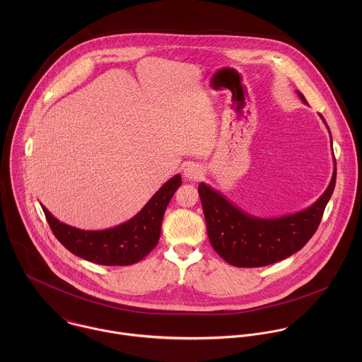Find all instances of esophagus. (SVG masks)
Instances as JSON below:
<instances>
[{
  "label": "esophagus",
  "instance_id": "1",
  "mask_svg": "<svg viewBox=\"0 0 362 362\" xmlns=\"http://www.w3.org/2000/svg\"><path fill=\"white\" fill-rule=\"evenodd\" d=\"M202 174H204V171H202L201 165H198L195 163H189L184 167V177L187 180H192V181L199 180L202 177Z\"/></svg>",
  "mask_w": 362,
  "mask_h": 362
}]
</instances>
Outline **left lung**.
<instances>
[{
	"label": "left lung",
	"mask_w": 362,
	"mask_h": 362,
	"mask_svg": "<svg viewBox=\"0 0 362 362\" xmlns=\"http://www.w3.org/2000/svg\"><path fill=\"white\" fill-rule=\"evenodd\" d=\"M300 99L307 103L303 93ZM322 117V115H320ZM326 124L325 118L322 117ZM336 185V160L332 181L308 209L277 218H260L234 206L220 192L201 182L198 192L213 250L237 267H260L288 258L315 234Z\"/></svg>",
	"instance_id": "8db88e82"
}]
</instances>
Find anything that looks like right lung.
Wrapping results in <instances>:
<instances>
[{"instance_id": "right-lung-1", "label": "right lung", "mask_w": 362, "mask_h": 362, "mask_svg": "<svg viewBox=\"0 0 362 362\" xmlns=\"http://www.w3.org/2000/svg\"><path fill=\"white\" fill-rule=\"evenodd\" d=\"M181 182V175H174L131 220L99 231L64 224L42 207L52 234L69 252L98 264L128 266L142 260L157 245L164 211Z\"/></svg>"}]
</instances>
